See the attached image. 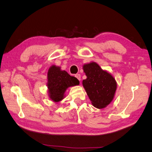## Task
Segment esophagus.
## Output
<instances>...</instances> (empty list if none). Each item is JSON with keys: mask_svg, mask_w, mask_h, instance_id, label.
<instances>
[{"mask_svg": "<svg viewBox=\"0 0 152 152\" xmlns=\"http://www.w3.org/2000/svg\"><path fill=\"white\" fill-rule=\"evenodd\" d=\"M75 77L79 80H80V74H76L75 75Z\"/></svg>", "mask_w": 152, "mask_h": 152, "instance_id": "34e87169", "label": "esophagus"}]
</instances>
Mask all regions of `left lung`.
Instances as JSON below:
<instances>
[{
	"label": "left lung",
	"instance_id": "left-lung-1",
	"mask_svg": "<svg viewBox=\"0 0 152 152\" xmlns=\"http://www.w3.org/2000/svg\"><path fill=\"white\" fill-rule=\"evenodd\" d=\"M83 70L87 78L82 81V85L92 104L99 109L105 108L114 98L117 89L115 79L95 62L85 64Z\"/></svg>",
	"mask_w": 152,
	"mask_h": 152
}]
</instances>
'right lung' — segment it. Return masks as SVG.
Segmentation results:
<instances>
[{
	"label": "right lung",
	"instance_id": "right-lung-1",
	"mask_svg": "<svg viewBox=\"0 0 152 152\" xmlns=\"http://www.w3.org/2000/svg\"><path fill=\"white\" fill-rule=\"evenodd\" d=\"M79 84L76 77L70 76L59 66L53 65L48 72V83L49 96L54 102L58 103L65 97V91L69 87Z\"/></svg>",
	"mask_w": 152,
	"mask_h": 152
}]
</instances>
